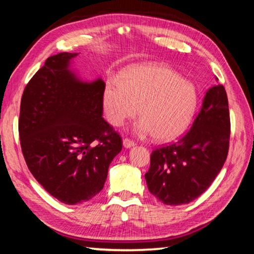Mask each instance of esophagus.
<instances>
[{"mask_svg":"<svg viewBox=\"0 0 254 254\" xmlns=\"http://www.w3.org/2000/svg\"><path fill=\"white\" fill-rule=\"evenodd\" d=\"M135 143H134V141H132V140H130V139H127V137H126V139H123V147L124 148H131V147H133V145H134Z\"/></svg>","mask_w":254,"mask_h":254,"instance_id":"34e87169","label":"esophagus"}]
</instances>
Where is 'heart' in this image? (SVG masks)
Returning <instances> with one entry per match:
<instances>
[{"mask_svg": "<svg viewBox=\"0 0 254 254\" xmlns=\"http://www.w3.org/2000/svg\"><path fill=\"white\" fill-rule=\"evenodd\" d=\"M107 121L120 127L139 114L140 135L153 134L159 141H171L186 131L194 117L197 91L190 81L165 65L145 63L123 72L121 81L111 79L103 94Z\"/></svg>", "mask_w": 254, "mask_h": 254, "instance_id": "heart-1", "label": "heart"}]
</instances>
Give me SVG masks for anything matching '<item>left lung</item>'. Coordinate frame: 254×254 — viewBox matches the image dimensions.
Returning <instances> with one entry per match:
<instances>
[{
    "mask_svg": "<svg viewBox=\"0 0 254 254\" xmlns=\"http://www.w3.org/2000/svg\"><path fill=\"white\" fill-rule=\"evenodd\" d=\"M229 101L223 85L205 94L199 113L186 134L151 152L144 175L150 192L166 205L188 204L220 173L230 145Z\"/></svg>",
    "mask_w": 254,
    "mask_h": 254,
    "instance_id": "obj_1",
    "label": "left lung"
}]
</instances>
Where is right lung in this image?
I'll list each match as a JSON object with an SVG mask.
<instances>
[{
	"mask_svg": "<svg viewBox=\"0 0 254 254\" xmlns=\"http://www.w3.org/2000/svg\"><path fill=\"white\" fill-rule=\"evenodd\" d=\"M77 54L51 56L25 86L19 135L33 177L67 205L85 203L104 187L122 137L103 115L105 83H84L69 70Z\"/></svg>",
	"mask_w": 254,
	"mask_h": 254,
	"instance_id": "1",
	"label": "right lung"
}]
</instances>
